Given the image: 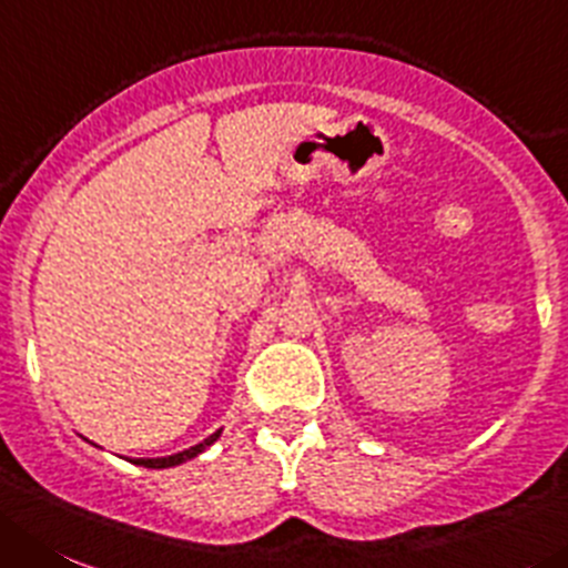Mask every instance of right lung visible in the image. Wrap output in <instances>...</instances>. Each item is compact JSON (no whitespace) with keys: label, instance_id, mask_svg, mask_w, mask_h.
<instances>
[{"label":"right lung","instance_id":"right-lung-1","mask_svg":"<svg viewBox=\"0 0 568 568\" xmlns=\"http://www.w3.org/2000/svg\"><path fill=\"white\" fill-rule=\"evenodd\" d=\"M219 437H221V432H215V434H210V437H206L204 443H199V445H193V448H187V452H179V454H173V457L134 459V465H142V468H173V465H182V463H187V459L199 457V454L204 452V448H210V445L215 443V439H219Z\"/></svg>","mask_w":568,"mask_h":568}]
</instances>
